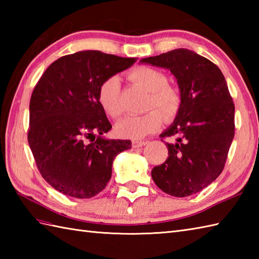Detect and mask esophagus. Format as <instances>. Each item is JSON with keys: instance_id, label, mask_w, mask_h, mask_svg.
Masks as SVG:
<instances>
[{"instance_id": "1", "label": "esophagus", "mask_w": 259, "mask_h": 259, "mask_svg": "<svg viewBox=\"0 0 259 259\" xmlns=\"http://www.w3.org/2000/svg\"><path fill=\"white\" fill-rule=\"evenodd\" d=\"M145 145H147V141H145V140H133L134 148H140Z\"/></svg>"}]
</instances>
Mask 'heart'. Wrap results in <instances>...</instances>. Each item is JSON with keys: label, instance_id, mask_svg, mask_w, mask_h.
Listing matches in <instances>:
<instances>
[{"label": "heart", "instance_id": "heart-1", "mask_svg": "<svg viewBox=\"0 0 259 259\" xmlns=\"http://www.w3.org/2000/svg\"><path fill=\"white\" fill-rule=\"evenodd\" d=\"M129 78L149 92L146 109L150 110L141 115L126 117L121 120L115 125V130L123 138L138 140L160 128L163 117L166 119L174 118L180 110L181 98L175 88L167 84L168 79L166 74L155 68L138 67L131 71ZM120 90L121 84L117 75L104 80L99 88V102L104 112L113 119H118L122 113ZM151 107H157L162 112L158 111L159 109L157 110V108L151 109Z\"/></svg>", "mask_w": 259, "mask_h": 259}]
</instances>
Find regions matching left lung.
<instances>
[{"label": "left lung", "mask_w": 259, "mask_h": 259, "mask_svg": "<svg viewBox=\"0 0 259 259\" xmlns=\"http://www.w3.org/2000/svg\"><path fill=\"white\" fill-rule=\"evenodd\" d=\"M140 62L170 70L181 98L174 123L160 135L171 139L168 158L152 169V179L170 196L197 194L222 174L235 136V106L225 76L210 60L187 49Z\"/></svg>", "instance_id": "8db88e82"}]
</instances>
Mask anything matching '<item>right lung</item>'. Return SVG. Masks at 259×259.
I'll return each mask as SVG.
<instances>
[{
	"label": "right lung",
	"mask_w": 259,
	"mask_h": 259,
	"mask_svg": "<svg viewBox=\"0 0 259 259\" xmlns=\"http://www.w3.org/2000/svg\"><path fill=\"white\" fill-rule=\"evenodd\" d=\"M136 61L80 51L58 59L38 80L30 100L27 141L38 171L56 190L80 199L98 195L111 178L114 158L131 148L130 140L102 137L112 125L98 93L104 80Z\"/></svg>",
	"instance_id": "right-lung-1"
}]
</instances>
